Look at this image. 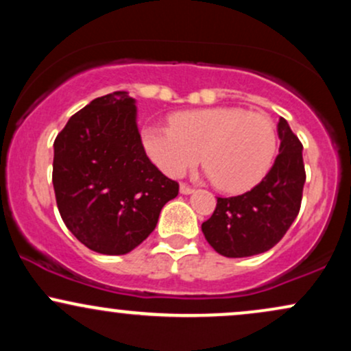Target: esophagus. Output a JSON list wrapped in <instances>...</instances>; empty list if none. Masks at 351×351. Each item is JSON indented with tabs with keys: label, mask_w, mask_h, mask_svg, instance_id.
<instances>
[{
	"label": "esophagus",
	"mask_w": 351,
	"mask_h": 351,
	"mask_svg": "<svg viewBox=\"0 0 351 351\" xmlns=\"http://www.w3.org/2000/svg\"><path fill=\"white\" fill-rule=\"evenodd\" d=\"M195 191L191 186H188V184H181L180 186V193L181 195H191V193Z\"/></svg>",
	"instance_id": "34e87169"
}]
</instances>
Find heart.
Returning a JSON list of instances; mask_svg holds the SVG:
<instances>
[{"instance_id":"1","label":"heart","mask_w":351,"mask_h":351,"mask_svg":"<svg viewBox=\"0 0 351 351\" xmlns=\"http://www.w3.org/2000/svg\"><path fill=\"white\" fill-rule=\"evenodd\" d=\"M171 127L142 130L147 155L165 175L178 178L201 162L219 189L241 193L259 183L277 152L272 120L239 107H208L175 114Z\"/></svg>"}]
</instances>
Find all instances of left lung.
Segmentation results:
<instances>
[{"instance_id":"left-lung-1","label":"left lung","mask_w":351,"mask_h":351,"mask_svg":"<svg viewBox=\"0 0 351 351\" xmlns=\"http://www.w3.org/2000/svg\"><path fill=\"white\" fill-rule=\"evenodd\" d=\"M279 155L251 191L217 198L213 216L201 224L206 241L224 257H249L274 247L291 228L302 203L305 168L302 143L279 119Z\"/></svg>"}]
</instances>
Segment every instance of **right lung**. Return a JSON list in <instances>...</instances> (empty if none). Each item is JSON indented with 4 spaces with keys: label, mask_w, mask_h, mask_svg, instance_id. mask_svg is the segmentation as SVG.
Here are the masks:
<instances>
[{
    "label": "right lung",
    "mask_w": 351,
    "mask_h": 351,
    "mask_svg": "<svg viewBox=\"0 0 351 351\" xmlns=\"http://www.w3.org/2000/svg\"><path fill=\"white\" fill-rule=\"evenodd\" d=\"M52 184L67 229L107 256L142 244L180 188L145 153L135 99L123 90L94 99L71 117L56 136Z\"/></svg>",
    "instance_id": "add662e5"
}]
</instances>
